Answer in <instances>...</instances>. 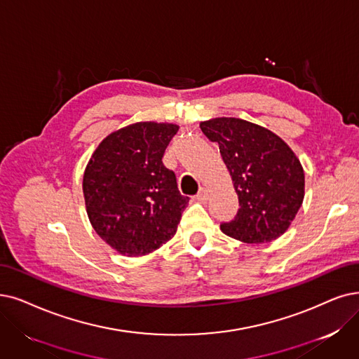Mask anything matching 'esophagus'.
Masks as SVG:
<instances>
[{
  "mask_svg": "<svg viewBox=\"0 0 359 359\" xmlns=\"http://www.w3.org/2000/svg\"><path fill=\"white\" fill-rule=\"evenodd\" d=\"M208 198H209V196H208V190L206 189H200V191L196 194V200H198L200 203H205Z\"/></svg>",
  "mask_w": 359,
  "mask_h": 359,
  "instance_id": "esophagus-1",
  "label": "esophagus"
}]
</instances>
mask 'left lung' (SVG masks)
Masks as SVG:
<instances>
[{"label": "left lung", "instance_id": "1", "mask_svg": "<svg viewBox=\"0 0 359 359\" xmlns=\"http://www.w3.org/2000/svg\"><path fill=\"white\" fill-rule=\"evenodd\" d=\"M200 130L218 142L238 196L237 215L222 222V233L245 243H268L285 233L305 196V174L296 154L264 126L215 118Z\"/></svg>", "mask_w": 359, "mask_h": 359}]
</instances>
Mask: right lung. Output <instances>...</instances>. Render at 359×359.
<instances>
[{"instance_id":"right-lung-1","label":"right lung","mask_w":359,"mask_h":359,"mask_svg":"<svg viewBox=\"0 0 359 359\" xmlns=\"http://www.w3.org/2000/svg\"><path fill=\"white\" fill-rule=\"evenodd\" d=\"M178 125L137 122L107 135L87 165L82 190L95 233L125 256H142L175 236L189 197L162 157Z\"/></svg>"}]
</instances>
